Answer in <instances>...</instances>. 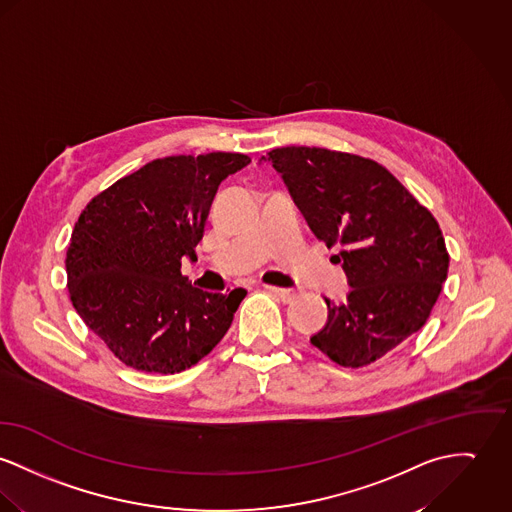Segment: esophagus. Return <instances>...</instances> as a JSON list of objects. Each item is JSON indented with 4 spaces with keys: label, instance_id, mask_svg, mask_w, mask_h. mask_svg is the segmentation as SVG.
I'll return each instance as SVG.
<instances>
[{
    "label": "esophagus",
    "instance_id": "esophagus-1",
    "mask_svg": "<svg viewBox=\"0 0 512 512\" xmlns=\"http://www.w3.org/2000/svg\"><path fill=\"white\" fill-rule=\"evenodd\" d=\"M265 288H267L269 292L276 294L282 302H290V300L296 296V292L290 290V288H280V286H271V284H265Z\"/></svg>",
    "mask_w": 512,
    "mask_h": 512
}]
</instances>
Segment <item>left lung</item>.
<instances>
[{
  "mask_svg": "<svg viewBox=\"0 0 512 512\" xmlns=\"http://www.w3.org/2000/svg\"><path fill=\"white\" fill-rule=\"evenodd\" d=\"M273 163L310 230L351 286L341 304L325 298L327 321L310 343L341 366H366L417 333L448 275V253L433 214L372 159L288 146Z\"/></svg>",
  "mask_w": 512,
  "mask_h": 512,
  "instance_id": "1",
  "label": "left lung"
}]
</instances>
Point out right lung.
<instances>
[{"mask_svg":"<svg viewBox=\"0 0 512 512\" xmlns=\"http://www.w3.org/2000/svg\"><path fill=\"white\" fill-rule=\"evenodd\" d=\"M249 163L228 152L154 159L81 212L66 253L72 304L126 366L181 372L230 329L247 290L195 288L181 259L197 261L220 183Z\"/></svg>","mask_w":512,"mask_h":512,"instance_id":"obj_1","label":"right lung"}]
</instances>
